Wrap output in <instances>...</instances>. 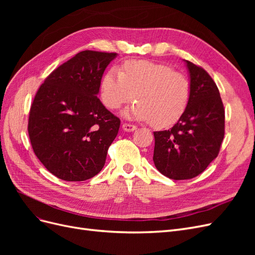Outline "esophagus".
<instances>
[{"mask_svg": "<svg viewBox=\"0 0 255 255\" xmlns=\"http://www.w3.org/2000/svg\"><path fill=\"white\" fill-rule=\"evenodd\" d=\"M122 128L126 132H133V130L136 129V127L134 125H130V123H123Z\"/></svg>", "mask_w": 255, "mask_h": 255, "instance_id": "obj_1", "label": "esophagus"}]
</instances>
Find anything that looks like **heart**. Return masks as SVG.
<instances>
[{
    "label": "heart",
    "instance_id": "b5f03b06",
    "mask_svg": "<svg viewBox=\"0 0 255 255\" xmlns=\"http://www.w3.org/2000/svg\"><path fill=\"white\" fill-rule=\"evenodd\" d=\"M101 98L111 110H117L135 98L137 103L123 112L127 117L150 121L155 128H168L186 111L190 83L168 65L132 60L123 65L122 71L111 69L104 75Z\"/></svg>",
    "mask_w": 255,
    "mask_h": 255
}]
</instances>
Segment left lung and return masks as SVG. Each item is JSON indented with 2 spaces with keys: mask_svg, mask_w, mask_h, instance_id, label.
Wrapping results in <instances>:
<instances>
[{
  "mask_svg": "<svg viewBox=\"0 0 255 255\" xmlns=\"http://www.w3.org/2000/svg\"><path fill=\"white\" fill-rule=\"evenodd\" d=\"M185 63L190 78L187 109L170 129L153 133L154 165L172 180L202 173L218 156L225 137V109L217 85L203 68Z\"/></svg>",
  "mask_w": 255,
  "mask_h": 255,
  "instance_id": "obj_1",
  "label": "left lung"
}]
</instances>
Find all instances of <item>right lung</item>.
<instances>
[{"label": "right lung", "instance_id": "obj_1", "mask_svg": "<svg viewBox=\"0 0 255 255\" xmlns=\"http://www.w3.org/2000/svg\"><path fill=\"white\" fill-rule=\"evenodd\" d=\"M117 53L82 51L56 68L30 106L28 136L42 165L58 179H91L104 167L120 119L97 97Z\"/></svg>", "mask_w": 255, "mask_h": 255}]
</instances>
